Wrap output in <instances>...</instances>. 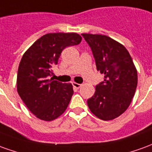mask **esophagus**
<instances>
[{
  "label": "esophagus",
  "instance_id": "obj_1",
  "mask_svg": "<svg viewBox=\"0 0 152 152\" xmlns=\"http://www.w3.org/2000/svg\"><path fill=\"white\" fill-rule=\"evenodd\" d=\"M72 84H73V87H74V88H76V89H78V88H80V87L82 86V84H80V83H75V82L72 83Z\"/></svg>",
  "mask_w": 152,
  "mask_h": 152
}]
</instances>
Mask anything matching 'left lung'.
Returning a JSON list of instances; mask_svg holds the SVG:
<instances>
[{
	"label": "left lung",
	"mask_w": 152,
	"mask_h": 152,
	"mask_svg": "<svg viewBox=\"0 0 152 152\" xmlns=\"http://www.w3.org/2000/svg\"><path fill=\"white\" fill-rule=\"evenodd\" d=\"M104 81L96 86L88 100L91 112L102 120L115 119L129 108L137 85V72L129 52L122 44L105 35L83 33Z\"/></svg>",
	"instance_id": "1"
}]
</instances>
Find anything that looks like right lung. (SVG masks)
I'll use <instances>...</instances> for the list:
<instances>
[{"label": "right lung", "instance_id": "obj_1", "mask_svg": "<svg viewBox=\"0 0 152 152\" xmlns=\"http://www.w3.org/2000/svg\"><path fill=\"white\" fill-rule=\"evenodd\" d=\"M76 33H47L37 39L23 54L17 74V91L37 118L51 121L67 109L74 89L71 83L49 79L65 47L78 45Z\"/></svg>", "mask_w": 152, "mask_h": 152}]
</instances>
